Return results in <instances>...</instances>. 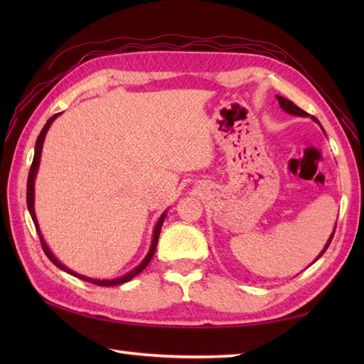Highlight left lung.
Here are the masks:
<instances>
[{
    "label": "left lung",
    "mask_w": 364,
    "mask_h": 364,
    "mask_svg": "<svg viewBox=\"0 0 364 364\" xmlns=\"http://www.w3.org/2000/svg\"><path fill=\"white\" fill-rule=\"evenodd\" d=\"M277 100H278V103H280V107H282V109L284 111V112H288V114H292V115H299V117H306V112L305 111H301L300 109V107L299 106H296V105H294L292 102H291V100H288V98H283V97H280V95H277ZM314 122H318L319 123V120L318 119H316V117H311ZM319 125H321V123H319ZM322 128V127H321ZM335 230H336V225H335V228H333V233H331L330 235V237H328V241H327V244H326V247H323V250L318 255V258H316L313 262H316V261H318L321 257H322V255L323 253H326V250L328 249V245H330V242H331V239H333V235H335ZM313 262H311V264H313Z\"/></svg>",
    "instance_id": "1"
}]
</instances>
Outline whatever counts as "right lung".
Returning <instances> with one entry per match:
<instances>
[{
  "instance_id": "right-lung-1",
  "label": "right lung",
  "mask_w": 364,
  "mask_h": 364,
  "mask_svg": "<svg viewBox=\"0 0 364 364\" xmlns=\"http://www.w3.org/2000/svg\"><path fill=\"white\" fill-rule=\"evenodd\" d=\"M59 114H54L53 117L45 123L43 129L41 131V134H38L37 137V142H36V150H34V159H33V164H31V168H29V175H28V186H26V203H28V210H29V214L31 218H33V222L36 225V230H37V235L38 237H41V242H42V249L45 252L46 257L50 258V261L53 262L54 266H58L59 269H63L64 272L70 274L76 278H81V280L84 282H89V283H94V284H98V286H115V284H122V283H127L129 282L131 278H134L137 274H141L142 270L149 266V262L151 261L154 252H156V245H158V239H159V233H161V227H162V222H164L166 219V214L167 211H164L161 214L159 220L156 222V225H154V230H153V239H151V245H150V250L149 253H146V257L142 259V262L139 266H136L133 270H129L128 274L122 275L119 278H114V280H98V278H90V277H86V275H81V274H76L73 272L72 269H68L67 266H64L63 262H60L56 257H54L53 252L48 249V245H46L45 239L41 233V228H38V222H37V218H36V211H34V184H36V175H37V170H38V164H41V156H42V146H43V141H45V136L46 133H48V129L51 127V123L58 119Z\"/></svg>"
}]
</instances>
